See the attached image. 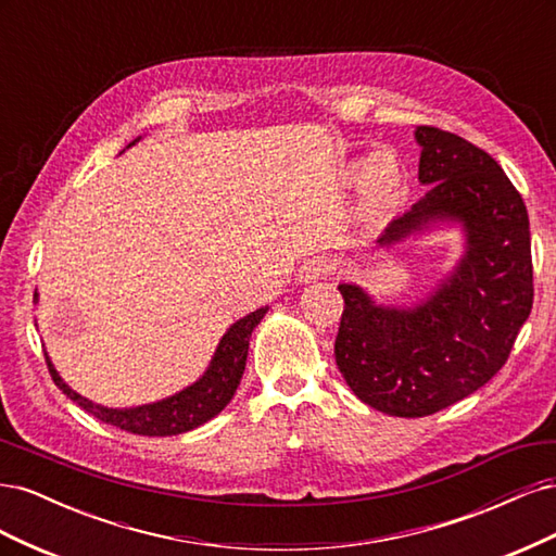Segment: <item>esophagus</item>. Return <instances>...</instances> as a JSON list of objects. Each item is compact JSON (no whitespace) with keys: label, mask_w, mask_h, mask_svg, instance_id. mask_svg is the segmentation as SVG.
Masks as SVG:
<instances>
[{"label":"esophagus","mask_w":556,"mask_h":556,"mask_svg":"<svg viewBox=\"0 0 556 556\" xmlns=\"http://www.w3.org/2000/svg\"><path fill=\"white\" fill-rule=\"evenodd\" d=\"M336 271V262L329 255H313L308 257L299 268V280L301 282H315Z\"/></svg>","instance_id":"obj_1"}]
</instances>
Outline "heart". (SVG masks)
Segmentation results:
<instances>
[{
	"label": "heart",
	"instance_id": "b5f03b06",
	"mask_svg": "<svg viewBox=\"0 0 556 556\" xmlns=\"http://www.w3.org/2000/svg\"><path fill=\"white\" fill-rule=\"evenodd\" d=\"M350 182H362V194L368 208H392L403 192V172L396 155L376 153L368 162H359L350 169Z\"/></svg>",
	"mask_w": 556,
	"mask_h": 556
}]
</instances>
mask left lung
Returning a JSON list of instances; mask_svg holds the SVG:
<instances>
[{
  "label": "left lung",
  "instance_id": "left-lung-1",
  "mask_svg": "<svg viewBox=\"0 0 556 556\" xmlns=\"http://www.w3.org/2000/svg\"><path fill=\"white\" fill-rule=\"evenodd\" d=\"M425 199L378 239L380 248L439 223H462L466 252L415 308L376 306L339 285L345 308L333 355L350 390L384 415L425 417L473 394L508 362L533 306L525 199L498 162L445 129H415Z\"/></svg>",
  "mask_w": 556,
  "mask_h": 556
}]
</instances>
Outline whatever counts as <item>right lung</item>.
Returning a JSON list of instances; mask_svg holds the SVG:
<instances>
[{
	"label": "right lung",
	"mask_w": 556,
	"mask_h": 556,
	"mask_svg": "<svg viewBox=\"0 0 556 556\" xmlns=\"http://www.w3.org/2000/svg\"><path fill=\"white\" fill-rule=\"evenodd\" d=\"M266 311L268 306L257 308L255 313L241 317L239 323H233L229 327V331L223 336L220 345L215 350L208 371L194 384L185 387L182 392L169 399L146 403V406H137V408L99 406V403H92L86 396L76 394L72 387L58 376L55 366L50 364L48 355H46V364H48L50 376H53V382L60 387V390L72 401H76L83 410L94 415L97 419H102V422L113 425L117 429H125L129 433H139V435H176L208 422V419H213L231 401L245 371L252 329L262 323Z\"/></svg>",
	"instance_id": "obj_1"
}]
</instances>
